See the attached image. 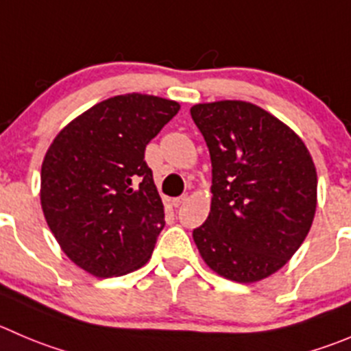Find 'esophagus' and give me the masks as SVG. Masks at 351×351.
Masks as SVG:
<instances>
[{
  "mask_svg": "<svg viewBox=\"0 0 351 351\" xmlns=\"http://www.w3.org/2000/svg\"><path fill=\"white\" fill-rule=\"evenodd\" d=\"M186 202H188V195H182V196H179V198H173L172 205L179 206V205H182V203H186Z\"/></svg>",
  "mask_w": 351,
  "mask_h": 351,
  "instance_id": "1",
  "label": "esophagus"
}]
</instances>
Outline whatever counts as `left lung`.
I'll return each mask as SVG.
<instances>
[{
  "label": "left lung",
  "mask_w": 351,
  "mask_h": 351,
  "mask_svg": "<svg viewBox=\"0 0 351 351\" xmlns=\"http://www.w3.org/2000/svg\"><path fill=\"white\" fill-rule=\"evenodd\" d=\"M212 160V206L193 231L206 265L255 282L286 265L305 241L317 206V172L305 143L248 101L191 108Z\"/></svg>",
  "instance_id": "left-lung-1"
}]
</instances>
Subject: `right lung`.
Segmentation results:
<instances>
[{
  "label": "right lung",
  "instance_id": "add662e5",
  "mask_svg": "<svg viewBox=\"0 0 351 351\" xmlns=\"http://www.w3.org/2000/svg\"><path fill=\"white\" fill-rule=\"evenodd\" d=\"M158 96L120 95L58 132L41 167V206L63 253L96 278L145 265L165 226L146 145L179 112Z\"/></svg>",
  "mask_w": 351,
  "mask_h": 351
}]
</instances>
